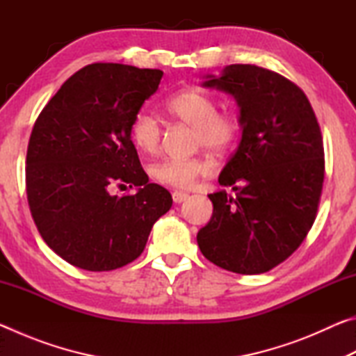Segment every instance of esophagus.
Returning <instances> with one entry per match:
<instances>
[{"label": "esophagus", "instance_id": "esophagus-1", "mask_svg": "<svg viewBox=\"0 0 356 356\" xmlns=\"http://www.w3.org/2000/svg\"><path fill=\"white\" fill-rule=\"evenodd\" d=\"M186 200H188V193H185V191H174L172 193V201L176 204H180Z\"/></svg>", "mask_w": 356, "mask_h": 356}]
</instances>
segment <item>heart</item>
<instances>
[{"label": "heart", "mask_w": 356, "mask_h": 356, "mask_svg": "<svg viewBox=\"0 0 356 356\" xmlns=\"http://www.w3.org/2000/svg\"><path fill=\"white\" fill-rule=\"evenodd\" d=\"M171 116L188 124L195 130L193 141L196 147H206L222 154L232 147L240 130L238 119L229 111H218V102L212 95L193 89L172 94L166 100ZM131 140L143 152L154 154L161 144V125L154 114L140 111L131 120ZM210 172V163L202 156L191 159H165L150 168L155 182L176 188H188L200 176Z\"/></svg>", "instance_id": "heart-1"}]
</instances>
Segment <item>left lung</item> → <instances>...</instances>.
Wrapping results in <instances>:
<instances>
[{
    "label": "left lung",
    "instance_id": "8db88e82",
    "mask_svg": "<svg viewBox=\"0 0 356 356\" xmlns=\"http://www.w3.org/2000/svg\"><path fill=\"white\" fill-rule=\"evenodd\" d=\"M204 86L234 95L242 140L218 177L236 193L209 195L213 213L197 245L229 272L265 273L298 248L316 220L325 176L321 127L305 92L268 69L232 64Z\"/></svg>",
    "mask_w": 356,
    "mask_h": 356
}]
</instances>
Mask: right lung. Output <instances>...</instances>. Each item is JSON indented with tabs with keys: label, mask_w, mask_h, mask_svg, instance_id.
Returning <instances> with one entry per match:
<instances>
[{
	"label": "right lung",
	"mask_w": 356,
	"mask_h": 356,
	"mask_svg": "<svg viewBox=\"0 0 356 356\" xmlns=\"http://www.w3.org/2000/svg\"><path fill=\"white\" fill-rule=\"evenodd\" d=\"M163 72L95 63L72 75L40 111L26 152L29 210L45 243L89 272L124 267L144 251L171 193L149 184L131 120ZM135 195H111L114 186Z\"/></svg>",
	"instance_id": "right-lung-1"
}]
</instances>
